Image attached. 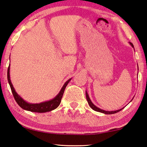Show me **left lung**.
I'll return each mask as SVG.
<instances>
[{"instance_id":"8db88e82","label":"left lung","mask_w":147,"mask_h":147,"mask_svg":"<svg viewBox=\"0 0 147 147\" xmlns=\"http://www.w3.org/2000/svg\"><path fill=\"white\" fill-rule=\"evenodd\" d=\"M129 44H130V45H131V46H132L133 48H134V46H133V44L131 43V42H129ZM85 94H86V98H87V102H88V103H89V106L90 107V108H91L92 109H93V110L95 111L100 112V113L105 114H115V113H118V112H119L120 111H121L122 109L124 108V107H123V108H122V109H119V110L114 111H106L102 110V109H100V108L97 107L96 106H95V105H94V104H93V103H92V101H91V100H90L89 96V95H88V93L87 92V91H86V93H85Z\"/></svg>"}]
</instances>
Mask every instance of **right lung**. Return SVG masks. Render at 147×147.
I'll return each instance as SVG.
<instances>
[{
	"instance_id": "add662e5",
	"label": "right lung",
	"mask_w": 147,
	"mask_h": 147,
	"mask_svg": "<svg viewBox=\"0 0 147 147\" xmlns=\"http://www.w3.org/2000/svg\"><path fill=\"white\" fill-rule=\"evenodd\" d=\"M9 69L10 64L8 67V69H7V81H8V83L10 85L11 89V92L13 93V96H14L15 101H17L18 105L22 109L26 111L34 112V113H46V112L51 111L53 110H54V109H57L60 104L61 100H62V98L63 96V92H64L66 86L67 85L68 83L70 82L71 80V78L69 79L65 83L64 85H63L62 88L61 89L60 92L58 93L57 96L53 98V99L40 103H30L26 102L25 100H24L22 98L17 94V92L15 91V90L14 89V87H13L10 80Z\"/></svg>"
}]
</instances>
